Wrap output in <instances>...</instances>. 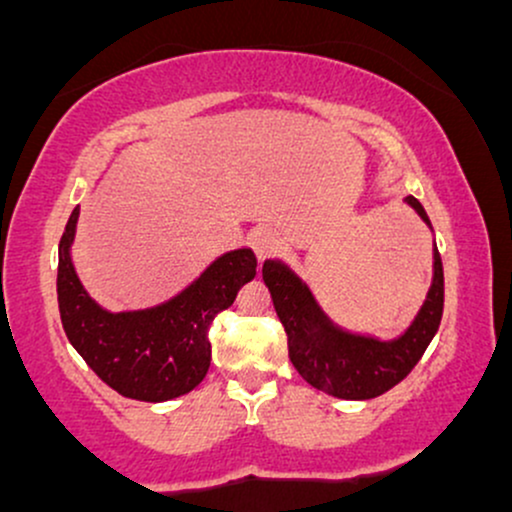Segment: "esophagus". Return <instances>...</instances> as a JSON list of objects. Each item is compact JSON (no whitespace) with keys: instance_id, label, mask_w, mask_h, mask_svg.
I'll list each match as a JSON object with an SVG mask.
<instances>
[{"instance_id":"esophagus-1","label":"esophagus","mask_w":512,"mask_h":512,"mask_svg":"<svg viewBox=\"0 0 512 512\" xmlns=\"http://www.w3.org/2000/svg\"><path fill=\"white\" fill-rule=\"evenodd\" d=\"M250 248L255 250L257 260H264V257H269L276 248H279V236L267 226L255 228V231L250 233Z\"/></svg>"}]
</instances>
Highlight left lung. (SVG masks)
<instances>
[{"instance_id":"left-lung-1","label":"left lung","mask_w":512,"mask_h":512,"mask_svg":"<svg viewBox=\"0 0 512 512\" xmlns=\"http://www.w3.org/2000/svg\"><path fill=\"white\" fill-rule=\"evenodd\" d=\"M404 202L433 231L416 197ZM262 279L289 337V358L317 390L339 399H373L411 373L436 337L443 317V262L433 240V276L419 313L395 339L344 330L317 303L315 293L286 262L264 260Z\"/></svg>"}]
</instances>
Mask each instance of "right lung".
<instances>
[{
  "mask_svg": "<svg viewBox=\"0 0 512 512\" xmlns=\"http://www.w3.org/2000/svg\"><path fill=\"white\" fill-rule=\"evenodd\" d=\"M79 207L60 240L57 303L62 327L93 373L139 402H168L202 383L211 363L209 325L257 274L250 248L228 250L168 301L137 310L103 308L84 289L72 260Z\"/></svg>",
  "mask_w": 512,
  "mask_h": 512,
  "instance_id": "obj_1",
  "label": "right lung"
}]
</instances>
